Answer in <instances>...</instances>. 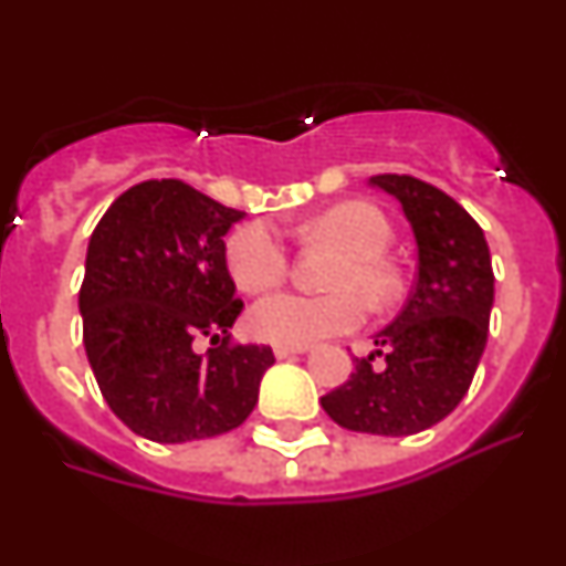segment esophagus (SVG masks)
Wrapping results in <instances>:
<instances>
[{
	"label": "esophagus",
	"mask_w": 566,
	"mask_h": 566,
	"mask_svg": "<svg viewBox=\"0 0 566 566\" xmlns=\"http://www.w3.org/2000/svg\"><path fill=\"white\" fill-rule=\"evenodd\" d=\"M308 345H274V357L277 359H286L292 354H306Z\"/></svg>",
	"instance_id": "1"
}]
</instances>
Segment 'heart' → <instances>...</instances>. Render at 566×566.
<instances>
[{
	"label": "heart",
	"mask_w": 566,
	"mask_h": 566,
	"mask_svg": "<svg viewBox=\"0 0 566 566\" xmlns=\"http://www.w3.org/2000/svg\"><path fill=\"white\" fill-rule=\"evenodd\" d=\"M297 234L306 243L339 249L326 272L332 289L260 300L249 312L254 337L280 345L317 343L357 328L365 300L371 308H385L402 294V272L385 254L394 240L391 221L374 203H334L300 223ZM227 266L240 292L263 294L286 280L289 249L266 223H243L227 240Z\"/></svg>",
	"instance_id": "obj_1"
}]
</instances>
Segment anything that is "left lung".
Masks as SVG:
<instances>
[{"label": "left lung", "mask_w": 566, "mask_h": 566, "mask_svg": "<svg viewBox=\"0 0 566 566\" xmlns=\"http://www.w3.org/2000/svg\"><path fill=\"white\" fill-rule=\"evenodd\" d=\"M402 203L419 249L413 292L377 352L354 359L352 377L319 399L348 431L411 437L444 419L468 394L488 343L493 266L479 227L451 195L413 175H374ZM384 357L379 366L373 365Z\"/></svg>", "instance_id": "8db88e82"}]
</instances>
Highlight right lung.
Wrapping results in <instances>:
<instances>
[{
	"label": "right lung",
	"mask_w": 566,
	"mask_h": 566,
	"mask_svg": "<svg viewBox=\"0 0 566 566\" xmlns=\"http://www.w3.org/2000/svg\"><path fill=\"white\" fill-rule=\"evenodd\" d=\"M243 218L178 178L118 195L90 234L78 312L109 411L153 442H192L247 422L269 345L232 343L243 312L223 234ZM209 338L207 355L193 352Z\"/></svg>",
	"instance_id": "obj_1"
}]
</instances>
